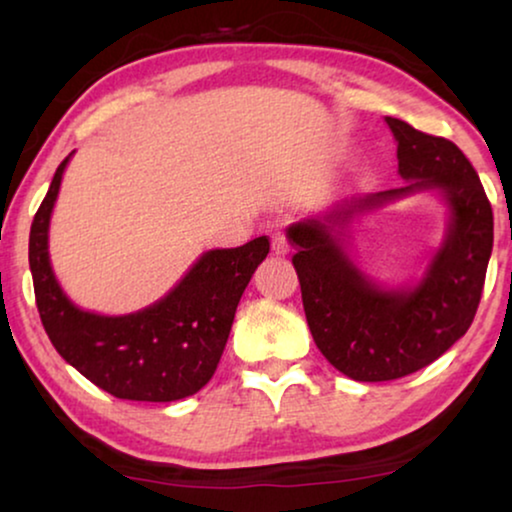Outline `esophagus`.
Here are the masks:
<instances>
[{
	"label": "esophagus",
	"instance_id": "1",
	"mask_svg": "<svg viewBox=\"0 0 512 512\" xmlns=\"http://www.w3.org/2000/svg\"><path fill=\"white\" fill-rule=\"evenodd\" d=\"M270 240H272V254H275V256L289 254V242H286L284 233H279V230H277V233H272Z\"/></svg>",
	"mask_w": 512,
	"mask_h": 512
}]
</instances>
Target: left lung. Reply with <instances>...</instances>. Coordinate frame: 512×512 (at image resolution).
Returning a JSON list of instances; mask_svg holds the SVG:
<instances>
[{
  "mask_svg": "<svg viewBox=\"0 0 512 512\" xmlns=\"http://www.w3.org/2000/svg\"><path fill=\"white\" fill-rule=\"evenodd\" d=\"M384 121L408 184L347 200L286 230L312 338L328 363L356 382L398 380L443 356L473 324L494 244L492 205L459 146L401 118ZM419 190L444 193L451 226L415 287L384 290L346 256L341 230L354 215Z\"/></svg>",
  "mask_w": 512,
  "mask_h": 512,
  "instance_id": "8db88e82",
  "label": "left lung"
}]
</instances>
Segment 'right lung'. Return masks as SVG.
<instances>
[{"mask_svg":"<svg viewBox=\"0 0 512 512\" xmlns=\"http://www.w3.org/2000/svg\"><path fill=\"white\" fill-rule=\"evenodd\" d=\"M69 158L55 170L30 230L34 298L48 338L69 366L116 398L170 403L193 396L219 366L237 303L270 251L268 237L207 251L144 310L123 317L86 312L62 293L48 258V223Z\"/></svg>","mask_w":512,"mask_h":512,"instance_id":"add662e5","label":"right lung"}]
</instances>
